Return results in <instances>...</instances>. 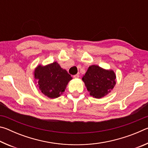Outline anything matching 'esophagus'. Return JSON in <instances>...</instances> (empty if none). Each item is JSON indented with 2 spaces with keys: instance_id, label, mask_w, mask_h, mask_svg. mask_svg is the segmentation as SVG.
<instances>
[{
  "instance_id": "esophagus-1",
  "label": "esophagus",
  "mask_w": 148,
  "mask_h": 148,
  "mask_svg": "<svg viewBox=\"0 0 148 148\" xmlns=\"http://www.w3.org/2000/svg\"><path fill=\"white\" fill-rule=\"evenodd\" d=\"M73 77H74V78H76V79L78 78V77H79V74H76V75H74V76Z\"/></svg>"
}]
</instances>
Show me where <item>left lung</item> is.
<instances>
[{"label":"left lung","mask_w":148,"mask_h":148,"mask_svg":"<svg viewBox=\"0 0 148 148\" xmlns=\"http://www.w3.org/2000/svg\"><path fill=\"white\" fill-rule=\"evenodd\" d=\"M116 74L112 70H105L97 65L90 66L82 77L90 95L96 99L104 97L116 84Z\"/></svg>","instance_id":"8db88e82"}]
</instances>
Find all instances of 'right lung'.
<instances>
[{
  "mask_svg": "<svg viewBox=\"0 0 148 148\" xmlns=\"http://www.w3.org/2000/svg\"><path fill=\"white\" fill-rule=\"evenodd\" d=\"M34 74L40 90L51 99L59 97L72 79L66 70L62 69L57 62L44 66L39 65L35 69Z\"/></svg>",
  "mask_w": 148,
  "mask_h": 148,
  "instance_id": "1",
  "label": "right lung"
}]
</instances>
